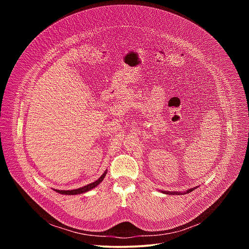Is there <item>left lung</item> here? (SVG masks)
<instances>
[{
	"instance_id": "1",
	"label": "left lung",
	"mask_w": 249,
	"mask_h": 249,
	"mask_svg": "<svg viewBox=\"0 0 249 249\" xmlns=\"http://www.w3.org/2000/svg\"><path fill=\"white\" fill-rule=\"evenodd\" d=\"M196 188H198V186H196V187H194V188L187 189L186 191H183V192H177V191H160V192L163 193V194H167V195H184V194H187V193L192 192V191L195 190Z\"/></svg>"
}]
</instances>
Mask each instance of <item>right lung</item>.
Here are the masks:
<instances>
[{
	"mask_svg": "<svg viewBox=\"0 0 249 249\" xmlns=\"http://www.w3.org/2000/svg\"><path fill=\"white\" fill-rule=\"evenodd\" d=\"M106 173H107V169H106L103 172V174L99 177V178L96 181H94L92 183H89V184H87L86 186L80 187L78 189H72V190H58V189H54V191H56L57 193H60L62 195H78V194H83V193L89 192V191H90L91 189L95 188L97 185H99L102 182V180L104 179Z\"/></svg>",
	"mask_w": 249,
	"mask_h": 249,
	"instance_id": "1",
	"label": "right lung"
}]
</instances>
